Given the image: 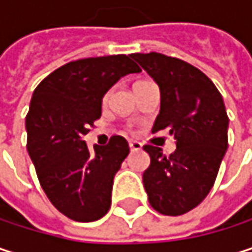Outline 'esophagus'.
Here are the masks:
<instances>
[{
	"label": "esophagus",
	"mask_w": 252,
	"mask_h": 252,
	"mask_svg": "<svg viewBox=\"0 0 252 252\" xmlns=\"http://www.w3.org/2000/svg\"><path fill=\"white\" fill-rule=\"evenodd\" d=\"M129 150L131 152H138L141 149V143L140 141H135V140H129Z\"/></svg>",
	"instance_id": "obj_1"
}]
</instances>
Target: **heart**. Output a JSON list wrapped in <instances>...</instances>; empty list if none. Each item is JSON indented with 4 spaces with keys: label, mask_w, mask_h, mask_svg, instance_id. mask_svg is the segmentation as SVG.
<instances>
[{
    "label": "heart",
    "mask_w": 252,
    "mask_h": 252,
    "mask_svg": "<svg viewBox=\"0 0 252 252\" xmlns=\"http://www.w3.org/2000/svg\"><path fill=\"white\" fill-rule=\"evenodd\" d=\"M106 97H108V94H106V96H105V99H106Z\"/></svg>",
    "instance_id": "heart-1"
}]
</instances>
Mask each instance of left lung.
I'll list each match as a JSON object with an SVG mask.
<instances>
[{"mask_svg":"<svg viewBox=\"0 0 252 252\" xmlns=\"http://www.w3.org/2000/svg\"><path fill=\"white\" fill-rule=\"evenodd\" d=\"M160 89V111L152 132L168 128L176 149L169 156L146 144L150 166L143 184L150 206L166 216L197 207L210 192L227 149V118L222 94L194 65L163 54H132Z\"/></svg>","mask_w":252,"mask_h":252,"instance_id":"left-lung-1","label":"left lung"}]
</instances>
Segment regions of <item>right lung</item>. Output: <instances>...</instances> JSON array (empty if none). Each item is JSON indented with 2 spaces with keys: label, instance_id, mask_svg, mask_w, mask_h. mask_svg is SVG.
Instances as JSON below:
<instances>
[{
  "label": "right lung",
  "instance_id": "1",
  "mask_svg": "<svg viewBox=\"0 0 252 252\" xmlns=\"http://www.w3.org/2000/svg\"><path fill=\"white\" fill-rule=\"evenodd\" d=\"M132 55L71 61L34 89L26 117L27 152L49 201L67 218L94 222L111 207L114 176L129 147L114 135L90 152L83 137L102 115L105 93L126 74L140 73Z\"/></svg>",
  "mask_w": 252,
  "mask_h": 252
}]
</instances>
